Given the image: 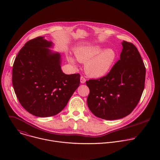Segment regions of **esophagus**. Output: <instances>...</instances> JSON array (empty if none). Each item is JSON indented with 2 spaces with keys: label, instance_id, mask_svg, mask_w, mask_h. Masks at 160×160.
<instances>
[{
  "label": "esophagus",
  "instance_id": "34e87169",
  "mask_svg": "<svg viewBox=\"0 0 160 160\" xmlns=\"http://www.w3.org/2000/svg\"><path fill=\"white\" fill-rule=\"evenodd\" d=\"M86 82V79L83 77H80V82L81 83H85Z\"/></svg>",
  "mask_w": 160,
  "mask_h": 160
}]
</instances>
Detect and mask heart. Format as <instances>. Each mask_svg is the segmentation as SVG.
<instances>
[{
	"instance_id": "1",
	"label": "heart",
	"mask_w": 160,
	"mask_h": 160,
	"mask_svg": "<svg viewBox=\"0 0 160 160\" xmlns=\"http://www.w3.org/2000/svg\"><path fill=\"white\" fill-rule=\"evenodd\" d=\"M77 59L85 63L86 74L93 78L105 76L112 68L117 59V53L112 49H104L99 45L87 46L77 49L75 52ZM68 59L75 64V60L71 56Z\"/></svg>"
}]
</instances>
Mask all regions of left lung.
<instances>
[{"mask_svg":"<svg viewBox=\"0 0 160 160\" xmlns=\"http://www.w3.org/2000/svg\"><path fill=\"white\" fill-rule=\"evenodd\" d=\"M120 59L104 77L86 82L87 105L100 118L113 120L128 115L139 103L144 88L146 68L135 45L126 41Z\"/></svg>","mask_w":160,"mask_h":160,"instance_id":"left-lung-1","label":"left lung"}]
</instances>
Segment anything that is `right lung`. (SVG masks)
Wrapping results in <instances>:
<instances>
[{
    "mask_svg": "<svg viewBox=\"0 0 160 160\" xmlns=\"http://www.w3.org/2000/svg\"><path fill=\"white\" fill-rule=\"evenodd\" d=\"M52 45L44 37L29 40L19 51L12 67V85L19 102L38 117L60 112L80 85V74L62 72L61 55L49 49Z\"/></svg>",
    "mask_w": 160,
    "mask_h": 160,
    "instance_id": "right-lung-1",
    "label": "right lung"
}]
</instances>
